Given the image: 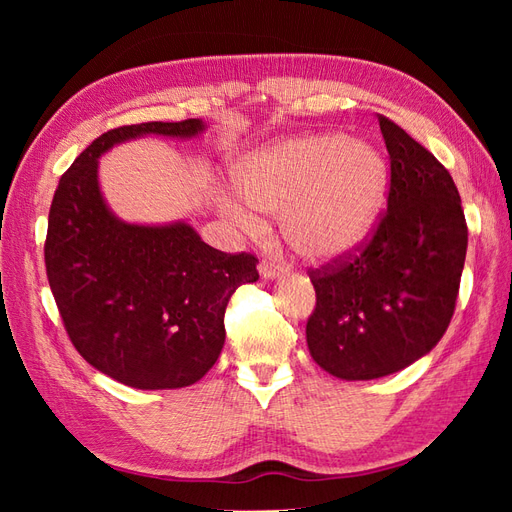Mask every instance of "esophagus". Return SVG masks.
Here are the masks:
<instances>
[{
    "label": "esophagus",
    "instance_id": "34e87169",
    "mask_svg": "<svg viewBox=\"0 0 512 512\" xmlns=\"http://www.w3.org/2000/svg\"><path fill=\"white\" fill-rule=\"evenodd\" d=\"M258 273H260V277L262 280H277V277L282 275V267L280 265H275V262H269V260H262L260 265H258Z\"/></svg>",
    "mask_w": 512,
    "mask_h": 512
}]
</instances>
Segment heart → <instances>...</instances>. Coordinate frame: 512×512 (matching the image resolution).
Returning <instances> with one entry per match:
<instances>
[{"label":"heart","instance_id":"heart-1","mask_svg":"<svg viewBox=\"0 0 512 512\" xmlns=\"http://www.w3.org/2000/svg\"><path fill=\"white\" fill-rule=\"evenodd\" d=\"M232 185L247 207L280 215L282 237L294 254L335 265L374 237L389 203L391 168L365 141L312 134L247 153L232 166ZM220 205L247 230L260 228L237 200L224 196Z\"/></svg>","mask_w":512,"mask_h":512}]
</instances>
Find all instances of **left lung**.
Returning <instances> with one entry per match:
<instances>
[{"instance_id": "obj_1", "label": "left lung", "mask_w": 512, "mask_h": 512, "mask_svg": "<svg viewBox=\"0 0 512 512\" xmlns=\"http://www.w3.org/2000/svg\"><path fill=\"white\" fill-rule=\"evenodd\" d=\"M389 209L374 239L344 265L312 271V359L342 380H374L429 354L455 312L468 226L448 170L391 119Z\"/></svg>"}]
</instances>
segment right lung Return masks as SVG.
I'll return each mask as SVG.
<instances>
[{
	"label": "right lung",
	"instance_id": "obj_1",
	"mask_svg": "<svg viewBox=\"0 0 512 512\" xmlns=\"http://www.w3.org/2000/svg\"><path fill=\"white\" fill-rule=\"evenodd\" d=\"M205 132L203 119L106 132L53 196L44 262L59 314L83 359L132 389H183L207 374L224 348L230 294L258 280V260L213 250L183 220H121L102 194L100 158L136 138Z\"/></svg>",
	"mask_w": 512,
	"mask_h": 512
}]
</instances>
